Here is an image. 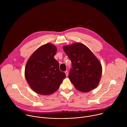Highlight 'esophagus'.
<instances>
[{"label": "esophagus", "instance_id": "1", "mask_svg": "<svg viewBox=\"0 0 127 127\" xmlns=\"http://www.w3.org/2000/svg\"><path fill=\"white\" fill-rule=\"evenodd\" d=\"M65 74H66V76H67L68 75V71H66L65 72Z\"/></svg>", "mask_w": 127, "mask_h": 127}]
</instances>
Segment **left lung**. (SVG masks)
I'll return each instance as SVG.
<instances>
[{
  "label": "left lung",
  "instance_id": "8db88e82",
  "mask_svg": "<svg viewBox=\"0 0 127 127\" xmlns=\"http://www.w3.org/2000/svg\"><path fill=\"white\" fill-rule=\"evenodd\" d=\"M63 49L72 62L68 77L75 87L83 93L96 88L101 78L102 66L93 52L81 43L64 46Z\"/></svg>",
  "mask_w": 127,
  "mask_h": 127
}]
</instances>
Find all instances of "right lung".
I'll return each instance as SVG.
<instances>
[{"instance_id": "right-lung-1", "label": "right lung", "mask_w": 127, "mask_h": 127, "mask_svg": "<svg viewBox=\"0 0 127 127\" xmlns=\"http://www.w3.org/2000/svg\"><path fill=\"white\" fill-rule=\"evenodd\" d=\"M57 47L51 43L42 45L28 59L25 68L26 79L33 92L41 95H50L59 89L66 77L54 58Z\"/></svg>"}]
</instances>
